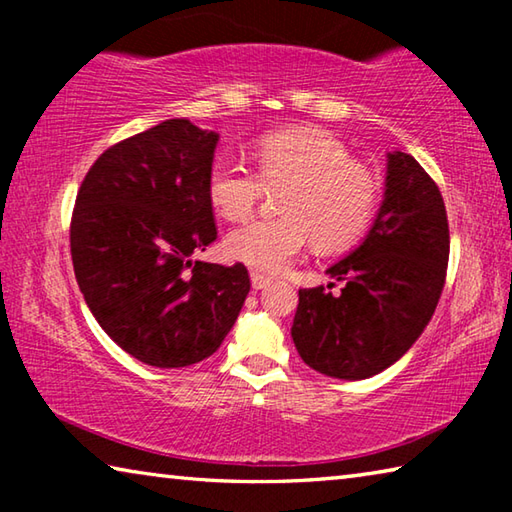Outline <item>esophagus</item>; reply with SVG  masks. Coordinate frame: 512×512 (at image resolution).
Returning <instances> with one entry per match:
<instances>
[{"instance_id":"obj_1","label":"esophagus","mask_w":512,"mask_h":512,"mask_svg":"<svg viewBox=\"0 0 512 512\" xmlns=\"http://www.w3.org/2000/svg\"><path fill=\"white\" fill-rule=\"evenodd\" d=\"M250 282H253V289H257V291L271 287V277L264 273H257V271L250 273Z\"/></svg>"}]
</instances>
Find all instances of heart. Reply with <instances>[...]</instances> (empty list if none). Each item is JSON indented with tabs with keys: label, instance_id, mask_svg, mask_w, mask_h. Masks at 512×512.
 <instances>
[{
	"label": "heart",
	"instance_id": "obj_1",
	"mask_svg": "<svg viewBox=\"0 0 512 512\" xmlns=\"http://www.w3.org/2000/svg\"><path fill=\"white\" fill-rule=\"evenodd\" d=\"M250 155L255 173L232 158L212 162L207 201L225 221L237 223L253 214L264 187H284L275 201L282 216L230 232V259L277 273L309 239L318 250H341L366 235L379 205V180L336 137L316 128H287L257 137Z\"/></svg>",
	"mask_w": 512,
	"mask_h": 512
}]
</instances>
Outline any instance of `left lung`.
Returning a JSON list of instances; mask_svg holds the SVG:
<instances>
[{"label": "left lung", "instance_id": "8db88e82", "mask_svg": "<svg viewBox=\"0 0 512 512\" xmlns=\"http://www.w3.org/2000/svg\"><path fill=\"white\" fill-rule=\"evenodd\" d=\"M384 201L366 239L327 275L339 296L300 289L291 336L309 368L368 379L418 341L445 287L449 225L440 189L409 153L386 155Z\"/></svg>", "mask_w": 512, "mask_h": 512}]
</instances>
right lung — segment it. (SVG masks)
<instances>
[{
	"mask_svg": "<svg viewBox=\"0 0 512 512\" xmlns=\"http://www.w3.org/2000/svg\"><path fill=\"white\" fill-rule=\"evenodd\" d=\"M219 133L167 119L110 146L76 196L69 244L103 332L155 368L210 357L250 291L244 264L194 262L216 239L207 171Z\"/></svg>",
	"mask_w": 512,
	"mask_h": 512,
	"instance_id": "add662e5",
	"label": "right lung"
}]
</instances>
